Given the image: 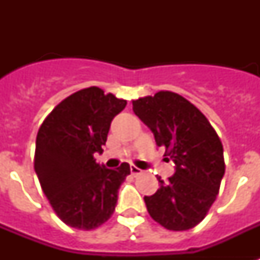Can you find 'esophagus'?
I'll return each instance as SVG.
<instances>
[{"instance_id": "esophagus-1", "label": "esophagus", "mask_w": 260, "mask_h": 260, "mask_svg": "<svg viewBox=\"0 0 260 260\" xmlns=\"http://www.w3.org/2000/svg\"><path fill=\"white\" fill-rule=\"evenodd\" d=\"M131 173H132V175H135V177H136V175H140V174L143 173V170H142V169H139V167H136V166H134V165H132V166H131Z\"/></svg>"}]
</instances>
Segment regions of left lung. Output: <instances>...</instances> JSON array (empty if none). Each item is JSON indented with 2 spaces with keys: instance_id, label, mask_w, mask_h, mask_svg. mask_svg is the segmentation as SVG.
Masks as SVG:
<instances>
[{
  "instance_id": "obj_1",
  "label": "left lung",
  "mask_w": 260,
  "mask_h": 260,
  "mask_svg": "<svg viewBox=\"0 0 260 260\" xmlns=\"http://www.w3.org/2000/svg\"><path fill=\"white\" fill-rule=\"evenodd\" d=\"M132 105L158 147L166 150L165 156L175 163L173 177L166 182L159 177L158 191L144 197L147 210L166 230H190L217 197L225 173L221 140L200 109L177 93L158 91Z\"/></svg>"
}]
</instances>
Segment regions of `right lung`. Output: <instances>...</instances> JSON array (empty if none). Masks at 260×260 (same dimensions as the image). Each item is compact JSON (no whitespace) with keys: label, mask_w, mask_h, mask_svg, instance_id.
Instances as JSON below:
<instances>
[{"label":"right lung","mask_w":260,"mask_h":260,"mask_svg":"<svg viewBox=\"0 0 260 260\" xmlns=\"http://www.w3.org/2000/svg\"><path fill=\"white\" fill-rule=\"evenodd\" d=\"M125 100L100 87L82 89L64 98L43 121L36 136L35 171L55 213L77 230H94L113 214L128 163L110 170L98 165L110 122Z\"/></svg>","instance_id":"add662e5"}]
</instances>
